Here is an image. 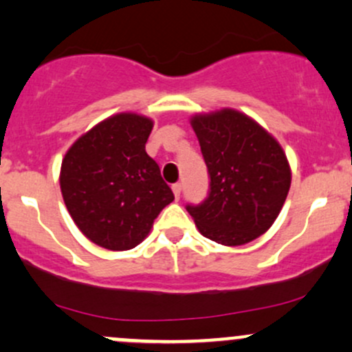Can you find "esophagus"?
Segmentation results:
<instances>
[{"mask_svg": "<svg viewBox=\"0 0 352 352\" xmlns=\"http://www.w3.org/2000/svg\"><path fill=\"white\" fill-rule=\"evenodd\" d=\"M172 190H173V195H175V199L179 200L180 199V194H182V185H180V184H173L172 185Z\"/></svg>", "mask_w": 352, "mask_h": 352, "instance_id": "obj_1", "label": "esophagus"}]
</instances>
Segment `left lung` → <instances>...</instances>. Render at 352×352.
<instances>
[{
	"instance_id": "left-lung-1",
	"label": "left lung",
	"mask_w": 352,
	"mask_h": 352,
	"mask_svg": "<svg viewBox=\"0 0 352 352\" xmlns=\"http://www.w3.org/2000/svg\"><path fill=\"white\" fill-rule=\"evenodd\" d=\"M210 185L208 195L187 210L204 237L242 245L262 235L283 208L291 167L283 146L257 122L232 108L195 115Z\"/></svg>"
}]
</instances>
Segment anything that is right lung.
<instances>
[{"instance_id": "right-lung-1", "label": "right lung", "mask_w": 352, "mask_h": 352, "mask_svg": "<svg viewBox=\"0 0 352 352\" xmlns=\"http://www.w3.org/2000/svg\"><path fill=\"white\" fill-rule=\"evenodd\" d=\"M152 126L142 115H113L82 135L61 162L60 187L73 222L108 250L137 247L173 200L145 152Z\"/></svg>"}]
</instances>
